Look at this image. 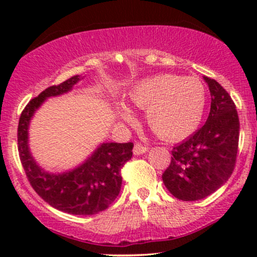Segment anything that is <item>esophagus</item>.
I'll return each mask as SVG.
<instances>
[{
    "instance_id": "obj_1",
    "label": "esophagus",
    "mask_w": 257,
    "mask_h": 257,
    "mask_svg": "<svg viewBox=\"0 0 257 257\" xmlns=\"http://www.w3.org/2000/svg\"><path fill=\"white\" fill-rule=\"evenodd\" d=\"M149 151V147L147 146H144L141 145V144H135L134 145V150H133V152H134V155H143V153H145Z\"/></svg>"
}]
</instances>
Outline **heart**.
<instances>
[{
    "instance_id": "1",
    "label": "heart",
    "mask_w": 257,
    "mask_h": 257,
    "mask_svg": "<svg viewBox=\"0 0 257 257\" xmlns=\"http://www.w3.org/2000/svg\"><path fill=\"white\" fill-rule=\"evenodd\" d=\"M132 104L145 110L149 128L166 141H179L197 131L206 104L205 85L194 76L159 75L146 78L129 94ZM125 119H133L128 108Z\"/></svg>"
}]
</instances>
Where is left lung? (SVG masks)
I'll use <instances>...</instances> for the list:
<instances>
[{
  "instance_id": "left-lung-1",
  "label": "left lung",
  "mask_w": 257,
  "mask_h": 257,
  "mask_svg": "<svg viewBox=\"0 0 257 257\" xmlns=\"http://www.w3.org/2000/svg\"><path fill=\"white\" fill-rule=\"evenodd\" d=\"M211 95L205 124L172 150L169 167L162 175L175 198L190 202L219 190L234 170L239 143V118L225 88L204 77Z\"/></svg>"
}]
</instances>
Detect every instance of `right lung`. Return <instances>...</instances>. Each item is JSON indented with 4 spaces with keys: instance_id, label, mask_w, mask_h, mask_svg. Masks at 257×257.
Returning <instances> with one entry per match:
<instances>
[{
    "instance_id": "1",
    "label": "right lung",
    "mask_w": 257,
    "mask_h": 257,
    "mask_svg": "<svg viewBox=\"0 0 257 257\" xmlns=\"http://www.w3.org/2000/svg\"><path fill=\"white\" fill-rule=\"evenodd\" d=\"M78 81V75L72 76L63 83L51 85L29 101L19 118L18 151L26 178L44 202L64 213L94 215L107 209L118 196L122 185L120 169L132 158L134 144H102L84 164L59 175L41 169L28 146L29 123L38 106L46 98L69 91Z\"/></svg>"
}]
</instances>
